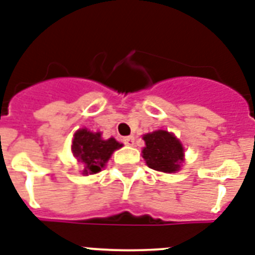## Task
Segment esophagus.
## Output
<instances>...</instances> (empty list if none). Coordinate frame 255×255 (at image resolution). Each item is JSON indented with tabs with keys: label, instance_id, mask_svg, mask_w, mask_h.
I'll use <instances>...</instances> for the list:
<instances>
[{
	"label": "esophagus",
	"instance_id": "1",
	"mask_svg": "<svg viewBox=\"0 0 255 255\" xmlns=\"http://www.w3.org/2000/svg\"><path fill=\"white\" fill-rule=\"evenodd\" d=\"M123 141H124V144H126V145L132 146L134 144V137H133V136H126V137L123 138Z\"/></svg>",
	"mask_w": 255,
	"mask_h": 255
}]
</instances>
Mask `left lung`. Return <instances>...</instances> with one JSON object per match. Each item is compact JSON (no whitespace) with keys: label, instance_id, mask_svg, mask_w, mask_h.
I'll return each mask as SVG.
<instances>
[{"label":"left lung","instance_id":"left-lung-1","mask_svg":"<svg viewBox=\"0 0 255 255\" xmlns=\"http://www.w3.org/2000/svg\"><path fill=\"white\" fill-rule=\"evenodd\" d=\"M145 146L142 158L150 169L162 173H175L185 161V150L181 141L170 132L158 129L142 136Z\"/></svg>","mask_w":255,"mask_h":255}]
</instances>
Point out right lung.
Returning a JSON list of instances; mask_svg holds the SVG:
<instances>
[{
  "label": "right lung",
  "mask_w": 255,
  "mask_h": 255,
  "mask_svg": "<svg viewBox=\"0 0 255 255\" xmlns=\"http://www.w3.org/2000/svg\"><path fill=\"white\" fill-rule=\"evenodd\" d=\"M122 146L123 144L114 137L105 140L101 132H90L86 128H81L73 136L72 153L82 165V174L89 175L102 170L111 154Z\"/></svg>",
  "instance_id": "obj_1"
}]
</instances>
